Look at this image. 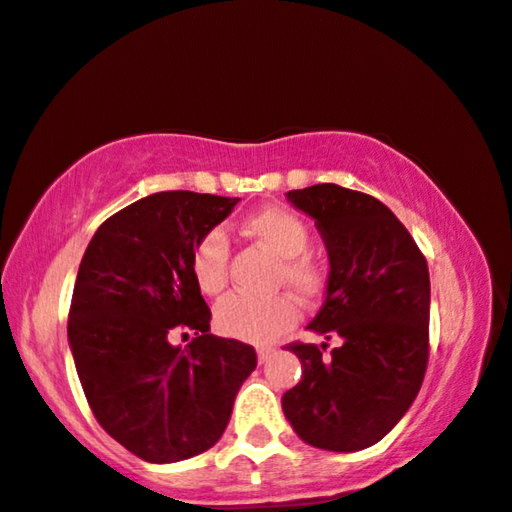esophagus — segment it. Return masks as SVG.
<instances>
[{
	"label": "esophagus",
	"mask_w": 512,
	"mask_h": 512,
	"mask_svg": "<svg viewBox=\"0 0 512 512\" xmlns=\"http://www.w3.org/2000/svg\"><path fill=\"white\" fill-rule=\"evenodd\" d=\"M273 352H275L273 348H259V350H257V361H259V363H266L268 359H271Z\"/></svg>",
	"instance_id": "obj_1"
}]
</instances>
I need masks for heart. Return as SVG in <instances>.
I'll return each instance as SVG.
<instances>
[{
  "label": "heart",
  "mask_w": 512,
  "mask_h": 512,
  "mask_svg": "<svg viewBox=\"0 0 512 512\" xmlns=\"http://www.w3.org/2000/svg\"><path fill=\"white\" fill-rule=\"evenodd\" d=\"M246 235L264 244L280 259L275 280L300 300H314L325 289V268L307 250L309 225L287 207H264L244 221ZM230 241L219 228L207 230L196 241L189 259L196 287L205 296H219L228 284ZM298 307L287 296L253 298L232 293L214 309V325L223 336L244 343H273L296 325Z\"/></svg>",
  "instance_id": "heart-1"
}]
</instances>
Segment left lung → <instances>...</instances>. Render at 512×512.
Returning a JSON list of instances; mask_svg holds the SVG:
<instances>
[{
    "mask_svg": "<svg viewBox=\"0 0 512 512\" xmlns=\"http://www.w3.org/2000/svg\"><path fill=\"white\" fill-rule=\"evenodd\" d=\"M287 198L316 219L329 255L325 302L309 329L339 345L289 343L302 377L282 409L307 445L359 452L402 420L427 372V259L375 196L323 183Z\"/></svg>",
    "mask_w": 512,
    "mask_h": 512,
    "instance_id": "8db88e82",
    "label": "left lung"
}]
</instances>
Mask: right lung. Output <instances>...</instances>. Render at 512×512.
<instances>
[{
    "mask_svg": "<svg viewBox=\"0 0 512 512\" xmlns=\"http://www.w3.org/2000/svg\"><path fill=\"white\" fill-rule=\"evenodd\" d=\"M239 198L160 192L112 214L76 275L67 336L94 418L128 452L176 463L210 449L230 422L253 345L210 334L189 259ZM195 334L185 349L176 335Z\"/></svg>",
    "mask_w": 512,
    "mask_h": 512,
    "instance_id": "right-lung-1",
    "label": "right lung"
}]
</instances>
